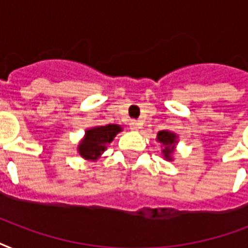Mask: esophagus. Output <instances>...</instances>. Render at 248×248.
I'll use <instances>...</instances> for the list:
<instances>
[{
  "label": "esophagus",
  "mask_w": 248,
  "mask_h": 248,
  "mask_svg": "<svg viewBox=\"0 0 248 248\" xmlns=\"http://www.w3.org/2000/svg\"><path fill=\"white\" fill-rule=\"evenodd\" d=\"M130 128H131L132 131H139L140 128H141V124L139 122H136V121H132L131 124H130Z\"/></svg>",
  "instance_id": "34e87169"
}]
</instances>
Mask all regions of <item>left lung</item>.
Masks as SVG:
<instances>
[{
    "instance_id": "obj_1",
    "label": "left lung",
    "mask_w": 248,
    "mask_h": 248,
    "mask_svg": "<svg viewBox=\"0 0 248 248\" xmlns=\"http://www.w3.org/2000/svg\"><path fill=\"white\" fill-rule=\"evenodd\" d=\"M157 141H159V143L163 145V157H165L167 161H171V159H172V153L175 152V145H176L177 143L176 134H173V132L171 131H167V130L159 131L158 134H157Z\"/></svg>"
}]
</instances>
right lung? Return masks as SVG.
<instances>
[{
  "instance_id": "add662e5",
  "label": "right lung",
  "mask_w": 248,
  "mask_h": 248,
  "mask_svg": "<svg viewBox=\"0 0 248 248\" xmlns=\"http://www.w3.org/2000/svg\"><path fill=\"white\" fill-rule=\"evenodd\" d=\"M120 131H122L120 124H107L86 130L85 138L78 145V153L82 158L95 161L107 149V144L110 143Z\"/></svg>"
}]
</instances>
